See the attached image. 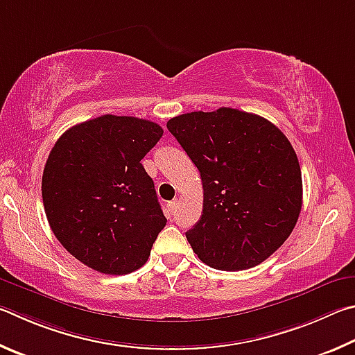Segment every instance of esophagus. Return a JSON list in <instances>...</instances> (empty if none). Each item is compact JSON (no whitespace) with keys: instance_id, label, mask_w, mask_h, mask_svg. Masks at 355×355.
<instances>
[{"instance_id":"esophagus-1","label":"esophagus","mask_w":355,"mask_h":355,"mask_svg":"<svg viewBox=\"0 0 355 355\" xmlns=\"http://www.w3.org/2000/svg\"><path fill=\"white\" fill-rule=\"evenodd\" d=\"M176 207H178V201H170V202H168V204H166L168 214L173 215L174 212H176Z\"/></svg>"}]
</instances>
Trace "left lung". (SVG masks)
<instances>
[{"instance_id":"obj_1","label":"left lung","mask_w":355,"mask_h":355,"mask_svg":"<svg viewBox=\"0 0 355 355\" xmlns=\"http://www.w3.org/2000/svg\"><path fill=\"white\" fill-rule=\"evenodd\" d=\"M166 128L201 173V220L185 234L201 262L252 268L290 237L302 178L287 137L263 116L220 107L171 118Z\"/></svg>"}]
</instances>
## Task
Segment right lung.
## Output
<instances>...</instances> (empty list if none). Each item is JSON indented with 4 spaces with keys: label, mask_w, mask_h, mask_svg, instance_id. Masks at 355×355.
<instances>
[{
    "label": "right lung",
    "mask_w": 355,
    "mask_h": 355,
    "mask_svg": "<svg viewBox=\"0 0 355 355\" xmlns=\"http://www.w3.org/2000/svg\"><path fill=\"white\" fill-rule=\"evenodd\" d=\"M157 123L101 115L55 141L42 178L49 227L89 268L128 275L146 263L166 225L141 159L160 140Z\"/></svg>",
    "instance_id": "add662e5"
}]
</instances>
